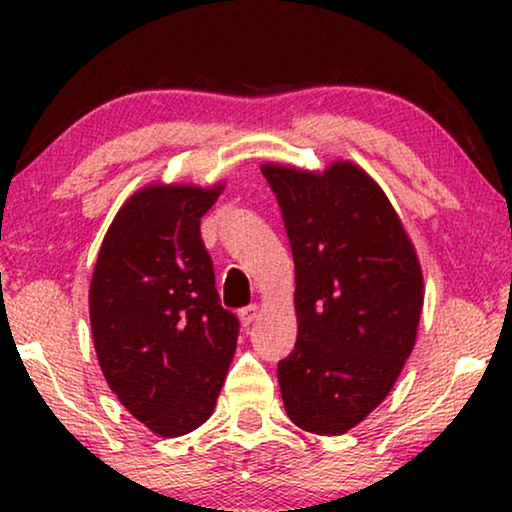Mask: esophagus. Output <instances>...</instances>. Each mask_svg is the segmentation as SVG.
Here are the masks:
<instances>
[{"instance_id": "esophagus-1", "label": "esophagus", "mask_w": 512, "mask_h": 512, "mask_svg": "<svg viewBox=\"0 0 512 512\" xmlns=\"http://www.w3.org/2000/svg\"><path fill=\"white\" fill-rule=\"evenodd\" d=\"M256 317H258V305H247V307H242V310H240V319H242L244 326L254 324Z\"/></svg>"}]
</instances>
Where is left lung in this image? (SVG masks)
Returning <instances> with one entry per match:
<instances>
[{
	"label": "left lung",
	"instance_id": "obj_1",
	"mask_svg": "<svg viewBox=\"0 0 512 512\" xmlns=\"http://www.w3.org/2000/svg\"><path fill=\"white\" fill-rule=\"evenodd\" d=\"M296 265L298 340L279 361L286 415L338 436L380 405L415 347L424 279L380 186L349 160L263 165Z\"/></svg>",
	"mask_w": 512,
	"mask_h": 512
}]
</instances>
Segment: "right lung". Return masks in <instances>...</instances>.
I'll return each mask as SVG.
<instances>
[{
  "label": "right lung",
  "mask_w": 512,
  "mask_h": 512,
  "mask_svg": "<svg viewBox=\"0 0 512 512\" xmlns=\"http://www.w3.org/2000/svg\"><path fill=\"white\" fill-rule=\"evenodd\" d=\"M221 184L137 191L104 235L90 282L97 361L125 408L163 438L212 417L240 321L223 310L200 219Z\"/></svg>",
  "instance_id": "right-lung-1"
}]
</instances>
